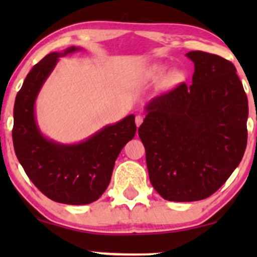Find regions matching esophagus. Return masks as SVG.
<instances>
[{
    "mask_svg": "<svg viewBox=\"0 0 257 257\" xmlns=\"http://www.w3.org/2000/svg\"><path fill=\"white\" fill-rule=\"evenodd\" d=\"M143 120H144V117H143V115H140V114L137 115V117H136V125H137V127H139V126L142 125Z\"/></svg>",
    "mask_w": 257,
    "mask_h": 257,
    "instance_id": "esophagus-1",
    "label": "esophagus"
}]
</instances>
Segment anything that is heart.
Returning <instances> with one entry per match:
<instances>
[{"instance_id":"obj_1","label":"heart","mask_w":257,"mask_h":257,"mask_svg":"<svg viewBox=\"0 0 257 257\" xmlns=\"http://www.w3.org/2000/svg\"><path fill=\"white\" fill-rule=\"evenodd\" d=\"M167 72V66L166 65H157L154 66L152 70V76L156 77V78H160V77H164Z\"/></svg>"}]
</instances>
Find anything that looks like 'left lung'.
I'll return each instance as SVG.
<instances>
[{
	"mask_svg": "<svg viewBox=\"0 0 257 257\" xmlns=\"http://www.w3.org/2000/svg\"><path fill=\"white\" fill-rule=\"evenodd\" d=\"M186 56L194 63L192 84L152 98L138 128L151 184L175 202L216 192L247 146L248 99L233 63L203 51Z\"/></svg>",
	"mask_w": 257,
	"mask_h": 257,
	"instance_id": "1",
	"label": "left lung"
}]
</instances>
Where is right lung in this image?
<instances>
[{
	"instance_id": "add662e5",
	"label": "right lung",
	"mask_w": 257,
	"mask_h": 257,
	"mask_svg": "<svg viewBox=\"0 0 257 257\" xmlns=\"http://www.w3.org/2000/svg\"><path fill=\"white\" fill-rule=\"evenodd\" d=\"M80 50L70 47L45 56L28 73L14 105L17 159L45 196L65 205H87L100 198L110 184L114 161L137 131L135 114H130L75 144L57 143L42 133L35 111L38 93L59 57Z\"/></svg>"
}]
</instances>
